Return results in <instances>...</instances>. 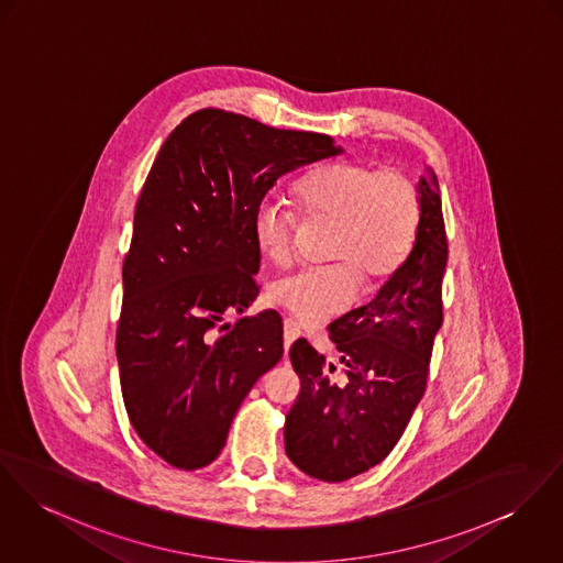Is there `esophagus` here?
<instances>
[{
	"mask_svg": "<svg viewBox=\"0 0 563 563\" xmlns=\"http://www.w3.org/2000/svg\"><path fill=\"white\" fill-rule=\"evenodd\" d=\"M300 336V325L294 319H285V349Z\"/></svg>",
	"mask_w": 563,
	"mask_h": 563,
	"instance_id": "obj_1",
	"label": "esophagus"
}]
</instances>
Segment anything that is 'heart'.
<instances>
[{
    "instance_id": "obj_1",
    "label": "heart",
    "mask_w": 563,
    "mask_h": 563,
    "mask_svg": "<svg viewBox=\"0 0 563 563\" xmlns=\"http://www.w3.org/2000/svg\"><path fill=\"white\" fill-rule=\"evenodd\" d=\"M303 214L334 220L328 260L321 267H300L269 287L272 302L289 310L300 323L314 325L343 314L360 294L379 287L409 255L418 224L416 186L400 174L366 163H332L296 184ZM255 246L274 265L294 257L298 217L274 197H263L251 220Z\"/></svg>"
}]
</instances>
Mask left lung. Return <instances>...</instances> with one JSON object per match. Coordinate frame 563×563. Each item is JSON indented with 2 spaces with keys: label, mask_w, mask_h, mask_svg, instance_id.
Returning <instances> with one entry per match:
<instances>
[{
  "label": "left lung",
  "mask_w": 563,
  "mask_h": 563,
  "mask_svg": "<svg viewBox=\"0 0 563 563\" xmlns=\"http://www.w3.org/2000/svg\"><path fill=\"white\" fill-rule=\"evenodd\" d=\"M416 190L420 224L409 255L371 302L330 325L341 371L303 339L289 351L302 388L287 413L285 450L306 476L343 482L379 465L422 400L443 321L448 242L431 167Z\"/></svg>",
  "instance_id": "8db88e82"
}]
</instances>
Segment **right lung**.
Instances as JSON below:
<instances>
[{
    "instance_id": "add662e5",
    "label": "right lung",
    "mask_w": 563,
    "mask_h": 563,
    "mask_svg": "<svg viewBox=\"0 0 563 563\" xmlns=\"http://www.w3.org/2000/svg\"><path fill=\"white\" fill-rule=\"evenodd\" d=\"M343 152L328 134L220 109L188 115L163 143L134 212L115 349L134 431L177 470L217 459L285 351L276 310L217 327L260 296L255 206L283 175Z\"/></svg>"
}]
</instances>
